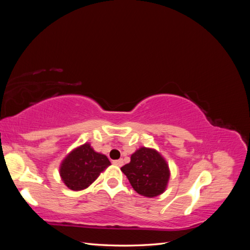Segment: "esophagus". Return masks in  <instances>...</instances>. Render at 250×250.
Instances as JSON below:
<instances>
[{"instance_id": "1", "label": "esophagus", "mask_w": 250, "mask_h": 250, "mask_svg": "<svg viewBox=\"0 0 250 250\" xmlns=\"http://www.w3.org/2000/svg\"><path fill=\"white\" fill-rule=\"evenodd\" d=\"M112 164H113V165H116V166H118V167H122V166H123V160H122V158H121V160L113 161V162H112Z\"/></svg>"}]
</instances>
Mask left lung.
<instances>
[{
  "label": "left lung",
  "mask_w": 250,
  "mask_h": 250,
  "mask_svg": "<svg viewBox=\"0 0 250 250\" xmlns=\"http://www.w3.org/2000/svg\"><path fill=\"white\" fill-rule=\"evenodd\" d=\"M138 194L153 198L163 194L168 187L170 169L167 161L157 150L139 148L131 154L130 163L121 168Z\"/></svg>",
  "instance_id": "left-lung-1"
}]
</instances>
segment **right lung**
<instances>
[{"mask_svg": "<svg viewBox=\"0 0 250 250\" xmlns=\"http://www.w3.org/2000/svg\"><path fill=\"white\" fill-rule=\"evenodd\" d=\"M110 166L106 155L96 152L89 143L73 149L60 164L59 175L72 191L88 188Z\"/></svg>", "mask_w": 250, "mask_h": 250, "instance_id": "add662e5", "label": "right lung"}]
</instances>
